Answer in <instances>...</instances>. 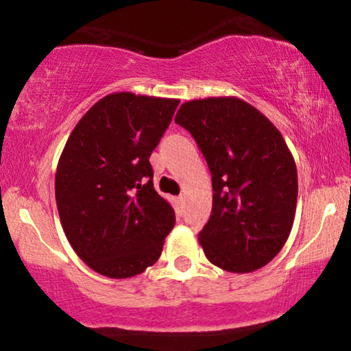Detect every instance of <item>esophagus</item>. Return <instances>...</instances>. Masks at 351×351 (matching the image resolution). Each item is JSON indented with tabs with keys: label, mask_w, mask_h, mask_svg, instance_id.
Returning a JSON list of instances; mask_svg holds the SVG:
<instances>
[{
	"label": "esophagus",
	"mask_w": 351,
	"mask_h": 351,
	"mask_svg": "<svg viewBox=\"0 0 351 351\" xmlns=\"http://www.w3.org/2000/svg\"><path fill=\"white\" fill-rule=\"evenodd\" d=\"M174 202H176V204H177V208L180 209L182 204H184V195H179V197H176Z\"/></svg>",
	"instance_id": "1"
}]
</instances>
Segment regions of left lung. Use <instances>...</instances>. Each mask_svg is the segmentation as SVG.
Segmentation results:
<instances>
[{
  "mask_svg": "<svg viewBox=\"0 0 351 351\" xmlns=\"http://www.w3.org/2000/svg\"><path fill=\"white\" fill-rule=\"evenodd\" d=\"M176 122L213 174V211L198 235L206 258L237 274L266 266L289 239L297 209V166L284 136L235 97L186 101Z\"/></svg>",
  "mask_w": 351,
  "mask_h": 351,
  "instance_id": "obj_1",
  "label": "left lung"
}]
</instances>
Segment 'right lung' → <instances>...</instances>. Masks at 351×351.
I'll return each instance as SVG.
<instances>
[{"label": "right lung", "instance_id": "right-lung-1", "mask_svg": "<svg viewBox=\"0 0 351 351\" xmlns=\"http://www.w3.org/2000/svg\"><path fill=\"white\" fill-rule=\"evenodd\" d=\"M179 103L111 93L67 138L54 179L59 219L77 256L98 274L127 279L161 256L176 215L154 190L149 156Z\"/></svg>", "mask_w": 351, "mask_h": 351}]
</instances>
